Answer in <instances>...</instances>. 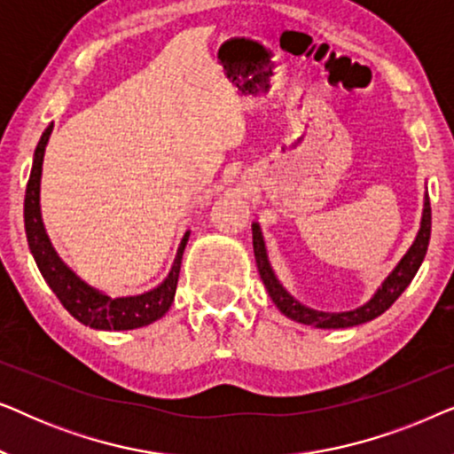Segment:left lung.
I'll list each match as a JSON object with an SVG mask.
<instances>
[{
	"instance_id": "left-lung-1",
	"label": "left lung",
	"mask_w": 454,
	"mask_h": 454,
	"mask_svg": "<svg viewBox=\"0 0 454 454\" xmlns=\"http://www.w3.org/2000/svg\"><path fill=\"white\" fill-rule=\"evenodd\" d=\"M430 231H432V208H430V198L424 194V210H421V221H419V231L415 235L413 244L409 246L405 256L399 260V264L388 272V277L384 278L380 287L374 291V295L370 297L364 306L349 312H320V309L303 306L301 301H297L287 289L283 287L278 281L275 270H272L269 252H266V241L258 223H252V244H254V256H256V266L262 278L266 291H269L270 300L275 306L281 309V314L287 318L301 322V325L316 326V328H349L364 325L378 318V316L387 312L393 306L403 291L409 287V283L413 281L415 272L419 270L421 262H424L427 244H430Z\"/></svg>"
}]
</instances>
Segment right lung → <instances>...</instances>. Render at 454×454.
<instances>
[{
  "label": "right lung",
  "mask_w": 454,
  "mask_h": 454,
  "mask_svg": "<svg viewBox=\"0 0 454 454\" xmlns=\"http://www.w3.org/2000/svg\"><path fill=\"white\" fill-rule=\"evenodd\" d=\"M51 132L53 123H49V128L41 136L39 145H36L27 196H24V229H27L30 254H33L43 278H45L53 294L58 295L61 306L78 322H82L84 326L95 328V331H134V328L153 325L154 320L163 318L167 309L171 308L173 297H176L182 256L185 244L190 239V231H185L182 241H179L169 275L163 278V283L151 291H145V294L138 295L111 297L105 291H98L97 287L82 281L59 258V254L55 252L41 216L43 157H45V148Z\"/></svg>",
  "instance_id": "1"
}]
</instances>
